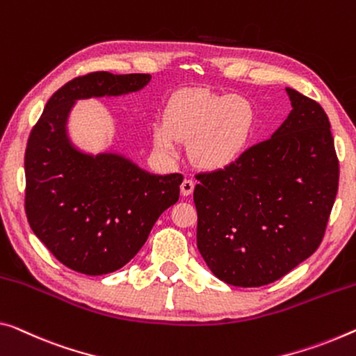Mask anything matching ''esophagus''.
Instances as JSON below:
<instances>
[{
    "label": "esophagus",
    "mask_w": 356,
    "mask_h": 356,
    "mask_svg": "<svg viewBox=\"0 0 356 356\" xmlns=\"http://www.w3.org/2000/svg\"><path fill=\"white\" fill-rule=\"evenodd\" d=\"M194 186H195V184H194L193 179L184 178L181 186H179V189H181V194H183V195H191V194H193V191H194Z\"/></svg>",
    "instance_id": "34e87169"
}]
</instances>
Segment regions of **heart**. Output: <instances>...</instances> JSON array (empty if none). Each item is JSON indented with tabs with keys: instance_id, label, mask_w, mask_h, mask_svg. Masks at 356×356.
<instances>
[{
	"instance_id": "obj_1",
	"label": "heart",
	"mask_w": 356,
	"mask_h": 356,
	"mask_svg": "<svg viewBox=\"0 0 356 356\" xmlns=\"http://www.w3.org/2000/svg\"><path fill=\"white\" fill-rule=\"evenodd\" d=\"M253 130L254 108L247 98L186 89L167 103L163 121L152 125V143L162 156L173 157L179 141H188L195 165L216 170L238 159Z\"/></svg>"
}]
</instances>
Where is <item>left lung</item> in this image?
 <instances>
[{
  "mask_svg": "<svg viewBox=\"0 0 356 356\" xmlns=\"http://www.w3.org/2000/svg\"><path fill=\"white\" fill-rule=\"evenodd\" d=\"M291 113L269 140L237 161L197 173V248L234 286H264L320 247L339 188V159L325 109L286 89Z\"/></svg>",
  "mask_w": 356,
  "mask_h": 356,
  "instance_id": "1",
  "label": "left lung"
}]
</instances>
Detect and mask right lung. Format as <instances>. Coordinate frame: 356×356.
<instances>
[{"instance_id":"obj_1","label":"right lung","mask_w":356,"mask_h":356,"mask_svg":"<svg viewBox=\"0 0 356 356\" xmlns=\"http://www.w3.org/2000/svg\"><path fill=\"white\" fill-rule=\"evenodd\" d=\"M151 74L78 76L54 94L25 151V213L31 231L62 262L84 275L121 269L152 226L179 199L183 175H151L118 154L89 156L71 146L74 100L136 92Z\"/></svg>"}]
</instances>
